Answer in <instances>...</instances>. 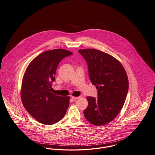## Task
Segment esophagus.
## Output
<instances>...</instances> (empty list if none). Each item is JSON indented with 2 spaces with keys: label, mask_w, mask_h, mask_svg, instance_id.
<instances>
[{
  "label": "esophagus",
  "mask_w": 155,
  "mask_h": 155,
  "mask_svg": "<svg viewBox=\"0 0 155 155\" xmlns=\"http://www.w3.org/2000/svg\"><path fill=\"white\" fill-rule=\"evenodd\" d=\"M71 99H72L73 100H74V101H76V99H79V97H71Z\"/></svg>",
  "instance_id": "1"
}]
</instances>
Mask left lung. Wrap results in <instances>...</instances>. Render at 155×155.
<instances>
[{
    "label": "left lung",
    "instance_id": "1",
    "mask_svg": "<svg viewBox=\"0 0 155 155\" xmlns=\"http://www.w3.org/2000/svg\"><path fill=\"white\" fill-rule=\"evenodd\" d=\"M78 51L87 63L92 84L98 89L97 98L87 97L84 117L96 126H103L112 121L124 105L128 90L127 73L121 63L107 53L94 48Z\"/></svg>",
    "mask_w": 155,
    "mask_h": 155
}]
</instances>
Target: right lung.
I'll return each instance as SVG.
<instances>
[{"instance_id":"obj_1","label":"right lung","mask_w":155,"mask_h":155,"mask_svg":"<svg viewBox=\"0 0 155 155\" xmlns=\"http://www.w3.org/2000/svg\"><path fill=\"white\" fill-rule=\"evenodd\" d=\"M73 53L64 49L43 52L28 65L21 87V99L28 111L37 121L53 125L65 115L69 97H60L51 92L52 83L60 61Z\"/></svg>"}]
</instances>
